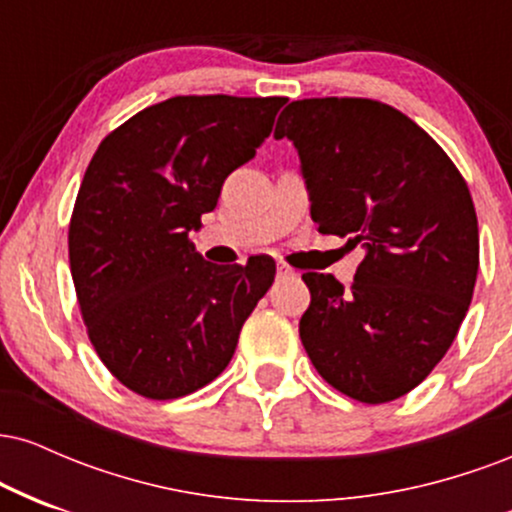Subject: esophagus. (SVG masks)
I'll use <instances>...</instances> for the list:
<instances>
[{
  "label": "esophagus",
  "instance_id": "1",
  "mask_svg": "<svg viewBox=\"0 0 512 512\" xmlns=\"http://www.w3.org/2000/svg\"><path fill=\"white\" fill-rule=\"evenodd\" d=\"M276 276H281V279H284V276H296V269L286 262H276Z\"/></svg>",
  "mask_w": 512,
  "mask_h": 512
}]
</instances>
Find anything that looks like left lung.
<instances>
[{"mask_svg": "<svg viewBox=\"0 0 512 512\" xmlns=\"http://www.w3.org/2000/svg\"><path fill=\"white\" fill-rule=\"evenodd\" d=\"M274 137L298 149L320 233L366 252L349 289L303 274L310 305L298 332L310 361L358 402L407 395L448 354L477 284L467 182L428 132L370 98L293 101Z\"/></svg>", "mask_w": 512, "mask_h": 512, "instance_id": "left-lung-1", "label": "left lung"}]
</instances>
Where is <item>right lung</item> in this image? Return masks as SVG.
Wrapping results in <instances>:
<instances>
[{
    "label": "right lung",
    "mask_w": 512,
    "mask_h": 512,
    "mask_svg": "<svg viewBox=\"0 0 512 512\" xmlns=\"http://www.w3.org/2000/svg\"><path fill=\"white\" fill-rule=\"evenodd\" d=\"M286 98L175 96L103 139L72 221L69 267L93 349L127 390L178 399L219 378L276 264L219 267L190 240Z\"/></svg>",
    "instance_id": "obj_1"
}]
</instances>
